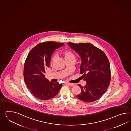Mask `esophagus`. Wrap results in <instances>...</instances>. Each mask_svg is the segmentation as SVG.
I'll list each match as a JSON object with an SVG mask.
<instances>
[{"mask_svg": "<svg viewBox=\"0 0 131 131\" xmlns=\"http://www.w3.org/2000/svg\"><path fill=\"white\" fill-rule=\"evenodd\" d=\"M66 84H67V85H69V86H75V84H74V83H66Z\"/></svg>", "mask_w": 131, "mask_h": 131, "instance_id": "obj_1", "label": "esophagus"}]
</instances>
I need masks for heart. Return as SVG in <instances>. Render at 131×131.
<instances>
[{
    "label": "heart",
    "instance_id": "b5f03b06",
    "mask_svg": "<svg viewBox=\"0 0 131 131\" xmlns=\"http://www.w3.org/2000/svg\"><path fill=\"white\" fill-rule=\"evenodd\" d=\"M62 55L63 56L66 61H75L76 58V56L75 55L74 52H72V51L69 50H66L62 51ZM56 59V56H52L51 59V63L52 64L54 62V61Z\"/></svg>",
    "mask_w": 131,
    "mask_h": 131
}]
</instances>
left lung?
<instances>
[{"label":"left lung","instance_id":"left-lung-1","mask_svg":"<svg viewBox=\"0 0 131 131\" xmlns=\"http://www.w3.org/2000/svg\"><path fill=\"white\" fill-rule=\"evenodd\" d=\"M78 52L82 59L80 74H83L86 85L81 88V93L77 96L80 100L92 102L100 99L107 90L111 79L108 58L104 52L90 43H67Z\"/></svg>","mask_w":131,"mask_h":131}]
</instances>
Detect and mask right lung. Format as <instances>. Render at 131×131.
<instances>
[{"label":"right lung","mask_w":131,"mask_h":131,"mask_svg":"<svg viewBox=\"0 0 131 131\" xmlns=\"http://www.w3.org/2000/svg\"><path fill=\"white\" fill-rule=\"evenodd\" d=\"M56 41H45L35 46L30 51L25 62L23 76L31 93L38 99L47 100L55 97L62 84L49 81L45 78V69L50 66L54 51L64 45Z\"/></svg>","instance_id":"right-lung-1"}]
</instances>
